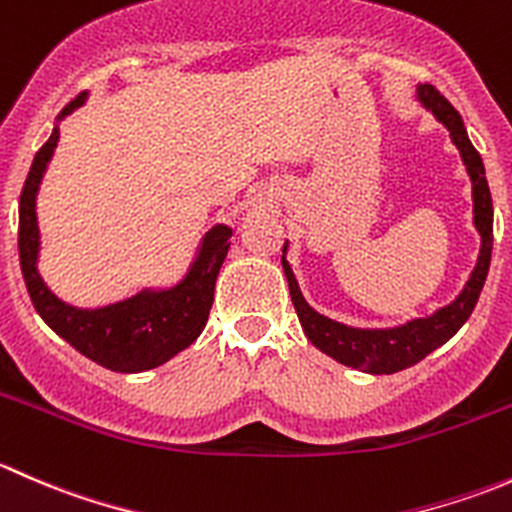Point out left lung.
Returning a JSON list of instances; mask_svg holds the SVG:
<instances>
[{
  "label": "left lung",
  "instance_id": "8db88e82",
  "mask_svg": "<svg viewBox=\"0 0 512 512\" xmlns=\"http://www.w3.org/2000/svg\"><path fill=\"white\" fill-rule=\"evenodd\" d=\"M416 101L433 113L438 123H443L451 136L453 146L461 153L463 165L468 170V178L473 185V225H476L480 235V252L476 267H473L471 277L463 285L461 294L453 299L446 307L436 309L428 317H416L411 322L399 324V327L386 329H361L349 327V324L329 319L319 314L317 309L309 307L304 299L302 289H299L297 277H294L292 267L287 262L289 242L282 247V270L289 282V294H292V304L297 309V317L302 322L304 334L309 342L339 364L352 366V369L366 371V374H396L401 369L418 364L426 359L433 349L446 344L458 329L466 324L471 317L473 307H476L480 289L485 285L490 267V252H493V200H490L488 180H485V168L480 153L473 148L471 138H468L463 118L456 108L448 103L446 96L431 84H421L416 89Z\"/></svg>",
  "mask_w": 512,
  "mask_h": 512
}]
</instances>
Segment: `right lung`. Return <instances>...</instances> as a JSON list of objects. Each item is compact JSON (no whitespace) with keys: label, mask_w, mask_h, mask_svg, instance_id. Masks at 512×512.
I'll return each mask as SVG.
<instances>
[{"label":"right lung","mask_w":512,"mask_h":512,"mask_svg":"<svg viewBox=\"0 0 512 512\" xmlns=\"http://www.w3.org/2000/svg\"><path fill=\"white\" fill-rule=\"evenodd\" d=\"M84 103L86 96H79L56 116L49 141L39 148L29 168L19 198V262L34 309L61 339L106 369L138 374L165 364L200 337L213 307L215 280L230 250L232 227L225 223L210 227L188 272L170 287H146L103 307H74L51 292L39 272L41 232L36 195L59 143V123Z\"/></svg>","instance_id":"right-lung-1"}]
</instances>
